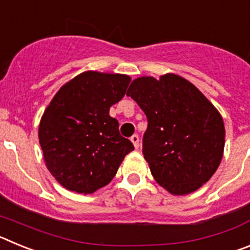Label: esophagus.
<instances>
[{"mask_svg": "<svg viewBox=\"0 0 250 250\" xmlns=\"http://www.w3.org/2000/svg\"><path fill=\"white\" fill-rule=\"evenodd\" d=\"M130 140H131V143L134 144V146H135V149H138L139 147V135H136V134H134V135L130 138Z\"/></svg>", "mask_w": 250, "mask_h": 250, "instance_id": "34e87169", "label": "esophagus"}]
</instances>
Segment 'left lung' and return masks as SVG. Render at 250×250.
I'll return each instance as SVG.
<instances>
[{
	"label": "left lung",
	"mask_w": 250,
	"mask_h": 250,
	"mask_svg": "<svg viewBox=\"0 0 250 250\" xmlns=\"http://www.w3.org/2000/svg\"><path fill=\"white\" fill-rule=\"evenodd\" d=\"M127 96L147 119L143 154L152 176L173 195L198 190L215 173L225 127L213 104L184 77L167 74L132 81Z\"/></svg>",
	"instance_id": "8db88e82"
}]
</instances>
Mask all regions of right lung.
I'll return each instance as SVG.
<instances>
[{"instance_id":"obj_1","label":"right lung","mask_w":250,"mask_h":250,"mask_svg":"<svg viewBox=\"0 0 250 250\" xmlns=\"http://www.w3.org/2000/svg\"><path fill=\"white\" fill-rule=\"evenodd\" d=\"M127 75L85 71L56 92L39 126L46 167L63 188L91 194L109 184L134 150L110 107L124 98Z\"/></svg>"}]
</instances>
